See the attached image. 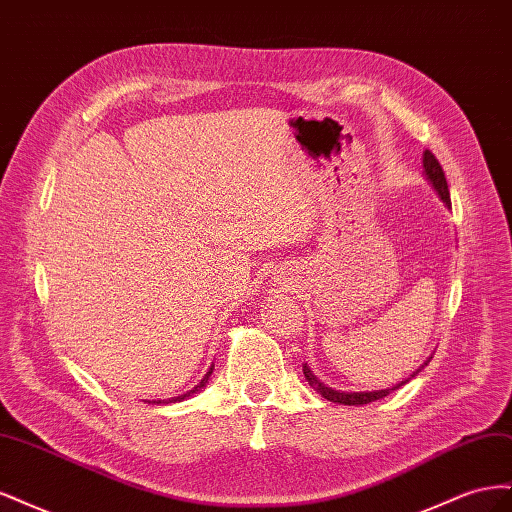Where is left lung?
<instances>
[{
    "label": "left lung",
    "instance_id": "left-lung-1",
    "mask_svg": "<svg viewBox=\"0 0 512 512\" xmlns=\"http://www.w3.org/2000/svg\"><path fill=\"white\" fill-rule=\"evenodd\" d=\"M423 175H425L427 181L431 183V188L436 190V194L442 198V203H444L446 207H451V194H448V183H446V177H444V170H442L440 162L436 160V156H433V153H431L429 149L423 151ZM429 361H431V356H429V359H427L421 367H418V369L414 371V374H412L410 378H414V376L418 374V371L425 369ZM303 374H305L307 384L312 386V389H314L316 393H320L324 399L333 401V404H342V406H363V404H371V401H376V399H382V397H386V395H391L393 391L399 389V386H404L406 382H410V378H408V380H401L399 384L389 386V389H382V391H337V389H331L329 384L320 382V380L312 374V369L307 367V363L303 365Z\"/></svg>",
    "mask_w": 512,
    "mask_h": 512
}]
</instances>
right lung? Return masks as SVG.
Wrapping results in <instances>:
<instances>
[{
	"label": "right lung",
	"mask_w": 512,
	"mask_h": 512,
	"mask_svg": "<svg viewBox=\"0 0 512 512\" xmlns=\"http://www.w3.org/2000/svg\"><path fill=\"white\" fill-rule=\"evenodd\" d=\"M213 374V365L209 367V371L205 374V378L200 380L192 391H188V393H183V395H177V397H170V399H153V401H149V404H177V401H183V399H190L192 395H196V393H200L207 386V382H209V376Z\"/></svg>",
	"instance_id": "1"
}]
</instances>
